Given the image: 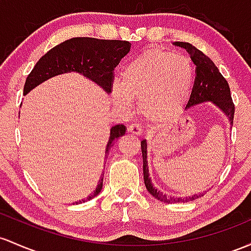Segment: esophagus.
I'll use <instances>...</instances> for the list:
<instances>
[{"label":"esophagus","mask_w":251,"mask_h":251,"mask_svg":"<svg viewBox=\"0 0 251 251\" xmlns=\"http://www.w3.org/2000/svg\"><path fill=\"white\" fill-rule=\"evenodd\" d=\"M128 132L132 134H134V136H142L143 133V128L140 127L139 124L137 123H132L130 126H128Z\"/></svg>","instance_id":"34e87169"}]
</instances>
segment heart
I'll list each match as a JSON object with an SVG mask.
<instances>
[{
	"label": "heart",
	"mask_w": 251,
	"mask_h": 251,
	"mask_svg": "<svg viewBox=\"0 0 251 251\" xmlns=\"http://www.w3.org/2000/svg\"><path fill=\"white\" fill-rule=\"evenodd\" d=\"M194 68L183 54L148 50L124 68L112 83L114 102L130 108L138 98L139 109L152 120H164L181 111L191 94Z\"/></svg>",
	"instance_id": "heart-1"
}]
</instances>
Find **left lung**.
Returning <instances> with one entry per match:
<instances>
[{"instance_id":"8db88e82","label":"left lung","mask_w":251,"mask_h":251,"mask_svg":"<svg viewBox=\"0 0 251 251\" xmlns=\"http://www.w3.org/2000/svg\"><path fill=\"white\" fill-rule=\"evenodd\" d=\"M175 46L186 49L188 52L191 59L195 65V81L193 89L191 93L188 103L186 104V109L191 108L195 104L208 102L211 101L212 103L216 104L220 111L224 112L230 120V124L233 123V115H235V104L232 102L230 93V87L226 79L223 77L222 74L219 73L218 68L214 65V63L202 53L200 50H198L195 46H193L189 43H182V41H176L174 43ZM142 145V155H143V174H144V183L147 187L148 192L152 197H155L157 200H161L164 202H186L192 201V200L199 199L205 193H199L194 194L192 197L186 198H175V197H167L161 191L153 187L151 178L149 177V167H148V144L147 140L143 139L140 142Z\"/></svg>"}]
</instances>
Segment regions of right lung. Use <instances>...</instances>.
Masks as SVG:
<instances>
[{
	"mask_svg": "<svg viewBox=\"0 0 251 251\" xmlns=\"http://www.w3.org/2000/svg\"><path fill=\"white\" fill-rule=\"evenodd\" d=\"M131 43L123 40H102L95 38L77 37L63 41L59 45L46 52L38 60L26 78L24 95L51 77L67 73H78L94 83L100 85L106 93H111L114 68L119 64L123 57L128 53ZM126 127L124 125L112 126L109 139L106 147V158L113 147L114 139L124 136ZM103 176L99 180L98 187L89 197L76 201L82 203L94 199L102 189Z\"/></svg>",
	"mask_w": 251,
	"mask_h": 251,
	"instance_id": "1",
	"label": "right lung"
}]
</instances>
